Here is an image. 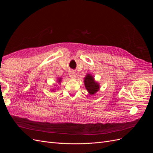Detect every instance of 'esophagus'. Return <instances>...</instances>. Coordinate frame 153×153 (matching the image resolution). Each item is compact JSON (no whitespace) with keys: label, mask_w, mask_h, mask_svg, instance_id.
Listing matches in <instances>:
<instances>
[{"label":"esophagus","mask_w":153,"mask_h":153,"mask_svg":"<svg viewBox=\"0 0 153 153\" xmlns=\"http://www.w3.org/2000/svg\"><path fill=\"white\" fill-rule=\"evenodd\" d=\"M68 75L69 76V77H71V78H75L76 77V75H75V72H74L73 71H70L69 72Z\"/></svg>","instance_id":"1"}]
</instances>
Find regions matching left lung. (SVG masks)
<instances>
[{"label":"left lung","mask_w":153,"mask_h":153,"mask_svg":"<svg viewBox=\"0 0 153 153\" xmlns=\"http://www.w3.org/2000/svg\"><path fill=\"white\" fill-rule=\"evenodd\" d=\"M84 85L90 94H94L100 89V85L94 80V77L90 74H87L84 78Z\"/></svg>","instance_id":"1"}]
</instances>
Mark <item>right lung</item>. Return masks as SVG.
Listing matches in <instances>:
<instances>
[{
	"label": "right lung",
	"instance_id": "obj_1",
	"mask_svg": "<svg viewBox=\"0 0 153 153\" xmlns=\"http://www.w3.org/2000/svg\"><path fill=\"white\" fill-rule=\"evenodd\" d=\"M61 80H62V78H58V80H59V81H58V82H59V83H60V82H61ZM52 91H53L54 90H52Z\"/></svg>",
	"mask_w": 153,
	"mask_h": 153
}]
</instances>
